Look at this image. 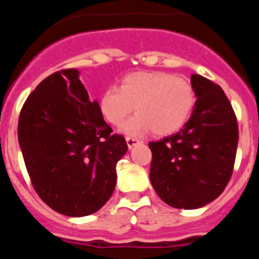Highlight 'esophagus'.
<instances>
[{"instance_id": "esophagus-1", "label": "esophagus", "mask_w": 259, "mask_h": 259, "mask_svg": "<svg viewBox=\"0 0 259 259\" xmlns=\"http://www.w3.org/2000/svg\"><path fill=\"white\" fill-rule=\"evenodd\" d=\"M125 141H127V145L130 149H132L135 145H137V144H140V140L139 139H136V137H125Z\"/></svg>"}]
</instances>
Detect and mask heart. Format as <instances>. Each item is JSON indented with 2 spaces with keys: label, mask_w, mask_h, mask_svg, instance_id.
I'll return each instance as SVG.
<instances>
[{
  "label": "heart",
  "mask_w": 259,
  "mask_h": 259,
  "mask_svg": "<svg viewBox=\"0 0 259 259\" xmlns=\"http://www.w3.org/2000/svg\"><path fill=\"white\" fill-rule=\"evenodd\" d=\"M196 106L191 81L161 71L130 74L116 87L102 92L98 107L105 120L118 125L132 110L137 111L123 124L125 135L137 136L152 130L158 136L179 131Z\"/></svg>",
  "instance_id": "1"
}]
</instances>
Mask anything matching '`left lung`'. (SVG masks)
<instances>
[{"mask_svg": "<svg viewBox=\"0 0 259 259\" xmlns=\"http://www.w3.org/2000/svg\"><path fill=\"white\" fill-rule=\"evenodd\" d=\"M196 106L179 132L149 143L150 182L176 209H198L221 196L232 176L239 143L235 111L223 89L192 75Z\"/></svg>", "mask_w": 259, "mask_h": 259, "instance_id": "left-lung-1", "label": "left lung"}]
</instances>
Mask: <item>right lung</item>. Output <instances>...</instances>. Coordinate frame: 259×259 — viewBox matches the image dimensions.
Masks as SVG:
<instances>
[{
	"label": "right lung",
	"mask_w": 259,
	"mask_h": 259,
	"mask_svg": "<svg viewBox=\"0 0 259 259\" xmlns=\"http://www.w3.org/2000/svg\"><path fill=\"white\" fill-rule=\"evenodd\" d=\"M89 100L76 68L57 71L22 107L18 139L32 185L54 211L85 217L113 194L116 163L127 152L122 135Z\"/></svg>",
	"instance_id": "obj_1"
}]
</instances>
